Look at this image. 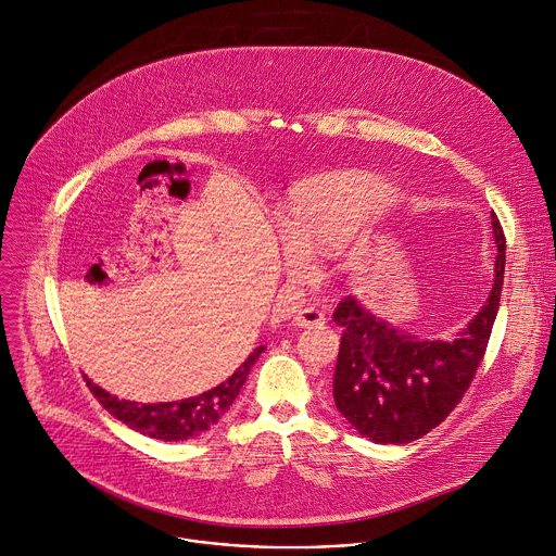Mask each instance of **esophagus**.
Instances as JSON below:
<instances>
[{"instance_id": "esophagus-1", "label": "esophagus", "mask_w": 556, "mask_h": 556, "mask_svg": "<svg viewBox=\"0 0 556 556\" xmlns=\"http://www.w3.org/2000/svg\"><path fill=\"white\" fill-rule=\"evenodd\" d=\"M325 323H327L325 314L318 312V309H314V307H305V309H301V312L294 316V325H296V327H307V329H312V327H323Z\"/></svg>"}]
</instances>
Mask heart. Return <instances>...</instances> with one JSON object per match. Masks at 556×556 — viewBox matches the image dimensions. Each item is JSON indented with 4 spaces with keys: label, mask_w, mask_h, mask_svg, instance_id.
I'll return each instance as SVG.
<instances>
[{
    "label": "heart",
    "mask_w": 556,
    "mask_h": 556,
    "mask_svg": "<svg viewBox=\"0 0 556 556\" xmlns=\"http://www.w3.org/2000/svg\"><path fill=\"white\" fill-rule=\"evenodd\" d=\"M387 185L344 174L305 185L283 223V260L292 275L309 270V253H331L353 240L387 205Z\"/></svg>",
    "instance_id": "heart-1"
}]
</instances>
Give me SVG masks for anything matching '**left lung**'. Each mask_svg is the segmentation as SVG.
I'll return each instance as SVG.
<instances>
[{"instance_id": "1", "label": "left lung", "mask_w": 556, "mask_h": 556, "mask_svg": "<svg viewBox=\"0 0 556 556\" xmlns=\"http://www.w3.org/2000/svg\"><path fill=\"white\" fill-rule=\"evenodd\" d=\"M497 247L493 288L478 314L452 338H424L366 309L338 303L342 340L333 374L340 415L368 441L406 445L437 428L463 400L484 355L504 283L506 240L491 212Z\"/></svg>"}]
</instances>
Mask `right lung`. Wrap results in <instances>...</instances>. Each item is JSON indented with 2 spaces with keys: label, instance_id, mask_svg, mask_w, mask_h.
Wrapping results in <instances>:
<instances>
[{
  "label": "right lung",
  "instance_id": "obj_1",
  "mask_svg": "<svg viewBox=\"0 0 556 556\" xmlns=\"http://www.w3.org/2000/svg\"><path fill=\"white\" fill-rule=\"evenodd\" d=\"M266 346H257L249 359H244L231 376L218 382L212 391H205L197 397H188L180 402H161V404H137L117 400L104 389L96 387L87 376L85 382L98 402L119 421H124L130 430H137L150 439L159 441H188L201 437L212 426L220 421V417L231 408L240 389L244 387L253 362Z\"/></svg>",
  "mask_w": 556,
  "mask_h": 556
}]
</instances>
